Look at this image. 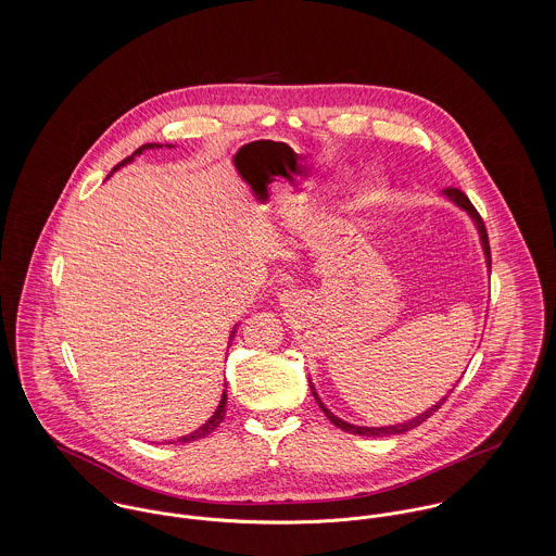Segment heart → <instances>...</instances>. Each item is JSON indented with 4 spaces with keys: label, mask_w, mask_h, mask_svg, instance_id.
Segmentation results:
<instances>
[{
    "label": "heart",
    "mask_w": 556,
    "mask_h": 556,
    "mask_svg": "<svg viewBox=\"0 0 556 556\" xmlns=\"http://www.w3.org/2000/svg\"><path fill=\"white\" fill-rule=\"evenodd\" d=\"M375 197H377V190H368L364 199H366V201H370V199H375Z\"/></svg>",
    "instance_id": "b5f03b06"
}]
</instances>
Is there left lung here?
<instances>
[{"label": "left lung", "mask_w": 556, "mask_h": 556, "mask_svg": "<svg viewBox=\"0 0 556 556\" xmlns=\"http://www.w3.org/2000/svg\"><path fill=\"white\" fill-rule=\"evenodd\" d=\"M445 194L458 205V207H463L465 212H469V216L476 220L477 231H479V236H481V245H483V252H485V258H488V265H490V241H488V231H485V225H483V220H481V216H479V212H477L476 207H473V203L469 201V197L463 192V190H458V188H454V186H450L447 190H445ZM313 388V386H311ZM313 396L317 397V404L320 406V410L325 413V417L333 424V426H338L340 430H344V432H351V434H362V437H390V434H402V432H408L410 428H417L419 424H424L432 413H437L439 408H441V404L447 400V396L443 397L439 404H434L432 408H428L426 413H421V415H417L415 419H410V421H406V424H397V426H388V428H366V426H353V424H346V421H342L340 417H336L329 408H325V404L320 402V397L317 396V392H315V388H313Z\"/></svg>", "instance_id": "obj_1"}]
</instances>
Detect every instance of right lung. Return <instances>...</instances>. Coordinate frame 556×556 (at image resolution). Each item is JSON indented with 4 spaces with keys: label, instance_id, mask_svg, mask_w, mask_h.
I'll return each instance as SVG.
<instances>
[{
    "label": "right lung",
    "instance_id": "add662e5",
    "mask_svg": "<svg viewBox=\"0 0 556 556\" xmlns=\"http://www.w3.org/2000/svg\"><path fill=\"white\" fill-rule=\"evenodd\" d=\"M152 148H160V146L159 143H148V146L139 148V150H137L132 156H128V159L122 160V162H119V164H117L113 170H117L119 166H124L126 162H130V160L135 159L137 154H141L143 150H152ZM168 148H170V146H168ZM233 338H236V329L231 331V340H233ZM231 340H229V342H231ZM225 415H227V390L223 392V400H220V404H218L216 413H214V415H212V417H210V419H207V421H205V424H203L199 430H194L192 434H186V437L177 439V443H190V441H197V439H205L207 434H212V432H214V430L220 426V421L225 419ZM168 443H170V441H168Z\"/></svg>",
    "mask_w": 556,
    "mask_h": 556
}]
</instances>
